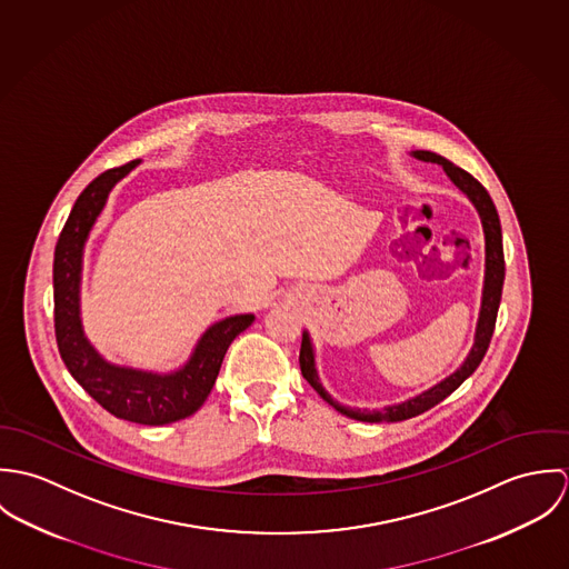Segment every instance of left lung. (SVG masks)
I'll return each mask as SVG.
<instances>
[{"mask_svg":"<svg viewBox=\"0 0 569 569\" xmlns=\"http://www.w3.org/2000/svg\"><path fill=\"white\" fill-rule=\"evenodd\" d=\"M413 158L422 160V162L440 163L445 168V172L449 174V179L473 201V206L480 212L482 219V228H485V239H487V271H485V291H482V309H480V320L476 328V343L467 357V361L445 381H440L438 386H433L431 390L409 399L406 403L399 406H388L383 409H352V407L339 406L337 401H332V397L326 392L318 379V370H316V355H313V346L309 335H302V348H300V370L302 377L311 383V388L325 399L328 406L335 407L337 411H341L348 418L355 420H363V422H399L413 418L433 406H438L442 399H447L453 390H458L467 377H471L476 372V368L482 363L485 355H487L488 343L495 330L497 322V309H499V300H501V287H503V276H506V262H503V244H501V226H499V217L495 210V203L487 192V188L467 170L453 166L449 160H445L442 156H436L431 151H413Z\"/></svg>","mask_w":569,"mask_h":569,"instance_id":"8db88e82","label":"left lung"}]
</instances>
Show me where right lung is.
Segmentation results:
<instances>
[{"label": "right lung", "instance_id": "1", "mask_svg": "<svg viewBox=\"0 0 569 569\" xmlns=\"http://www.w3.org/2000/svg\"><path fill=\"white\" fill-rule=\"evenodd\" d=\"M138 162L109 168L81 194L54 247V332L63 363L82 390L116 418L140 425H168L192 416L208 399L223 357L253 316H234L210 326L199 339L190 361L172 372L156 375L107 363L82 335L79 284L82 247L102 212L111 188Z\"/></svg>", "mask_w": 569, "mask_h": 569}]
</instances>
